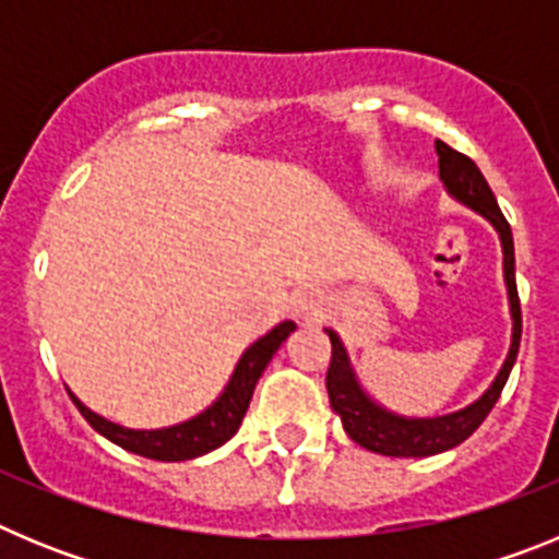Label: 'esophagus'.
<instances>
[{
    "instance_id": "esophagus-1",
    "label": "esophagus",
    "mask_w": 559,
    "mask_h": 559,
    "mask_svg": "<svg viewBox=\"0 0 559 559\" xmlns=\"http://www.w3.org/2000/svg\"><path fill=\"white\" fill-rule=\"evenodd\" d=\"M294 308L305 319H316V316L322 313V296L316 294V290H302V294H296Z\"/></svg>"
}]
</instances>
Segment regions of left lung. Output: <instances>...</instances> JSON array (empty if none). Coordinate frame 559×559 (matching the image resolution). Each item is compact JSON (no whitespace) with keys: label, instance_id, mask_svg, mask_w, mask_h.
Wrapping results in <instances>:
<instances>
[{"label":"left lung","instance_id":"left-lung-1","mask_svg":"<svg viewBox=\"0 0 559 559\" xmlns=\"http://www.w3.org/2000/svg\"><path fill=\"white\" fill-rule=\"evenodd\" d=\"M437 156H439V176L448 185V190L456 195L459 201H464L467 206H473L476 212H481L484 218L490 221L492 226L501 235L503 246V276H507V288H510V305H512V347L507 355V364L498 372L496 383L487 389L481 400H476L473 406H467L464 412L451 414V417H437V419H403L386 414L383 408H378L367 394L360 392V386L355 383V374L347 364V353L341 347L338 335L333 330H328L330 344H333V353H330V367H328V394L333 412L341 414V423H344V431L358 442L360 448L367 451L383 453V456H433V453H442L448 448L462 445L464 439L471 437L478 426H481L487 414L492 412V406L501 397L503 386H507V378L512 372V364L518 358V347H521V299H518V285H515V243H512V229L503 218L501 206H498L496 195H492L490 185L481 176V170L476 167V162L464 153L453 151L451 145L437 140Z\"/></svg>","mask_w":559,"mask_h":559}]
</instances>
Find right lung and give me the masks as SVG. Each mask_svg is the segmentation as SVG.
<instances>
[{
  "instance_id": "right-lung-1",
  "label": "right lung",
  "mask_w": 559,
  "mask_h": 559,
  "mask_svg": "<svg viewBox=\"0 0 559 559\" xmlns=\"http://www.w3.org/2000/svg\"><path fill=\"white\" fill-rule=\"evenodd\" d=\"M294 322L276 324L271 333H265L263 338L254 341L246 355L237 364L235 374H231L229 386L221 394L218 403L212 408H206L204 414H199L190 423H181V426L165 428V431H131V428L114 426L108 419L97 417L95 412H88L75 394L69 392L72 403L78 406V412L83 414L88 426L95 428L97 433H103L106 439H111L114 445L126 448V451L136 453V456L156 459V462H185V459L204 456V453L215 451L224 442H229L237 433L240 423L246 417V408H249L251 392H254L257 380L263 374V369L269 367L271 355L280 349L285 338L294 333Z\"/></svg>"
}]
</instances>
